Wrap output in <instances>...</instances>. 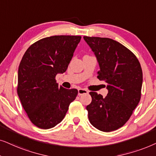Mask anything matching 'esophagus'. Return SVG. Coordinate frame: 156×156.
Returning a JSON list of instances; mask_svg holds the SVG:
<instances>
[{
    "mask_svg": "<svg viewBox=\"0 0 156 156\" xmlns=\"http://www.w3.org/2000/svg\"><path fill=\"white\" fill-rule=\"evenodd\" d=\"M78 95H81L83 94H87L88 93V91L86 90V89H83V88H79L78 89Z\"/></svg>",
    "mask_w": 156,
    "mask_h": 156,
    "instance_id": "esophagus-1",
    "label": "esophagus"
}]
</instances>
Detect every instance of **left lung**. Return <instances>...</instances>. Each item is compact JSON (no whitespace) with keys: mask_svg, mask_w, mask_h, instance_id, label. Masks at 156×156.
Listing matches in <instances>:
<instances>
[{"mask_svg":"<svg viewBox=\"0 0 156 156\" xmlns=\"http://www.w3.org/2000/svg\"><path fill=\"white\" fill-rule=\"evenodd\" d=\"M83 38L98 62V78L106 83L108 90L105 98L90 92L89 121L101 131H113L125 125L140 101L142 68L136 55L121 43L108 38Z\"/></svg>","mask_w":156,"mask_h":156,"instance_id":"obj_1","label":"left lung"}]
</instances>
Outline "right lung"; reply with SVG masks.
<instances>
[{"instance_id":"obj_1","label":"right lung","mask_w":156,"mask_h":156,"mask_svg":"<svg viewBox=\"0 0 156 156\" xmlns=\"http://www.w3.org/2000/svg\"><path fill=\"white\" fill-rule=\"evenodd\" d=\"M81 36H54L41 39L27 49L18 72L17 93L29 119L49 129L63 120L77 89L58 86V73L67 70Z\"/></svg>"}]
</instances>
